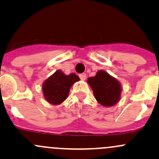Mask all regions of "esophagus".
<instances>
[{"label": "esophagus", "mask_w": 159, "mask_h": 159, "mask_svg": "<svg viewBox=\"0 0 159 159\" xmlns=\"http://www.w3.org/2000/svg\"><path fill=\"white\" fill-rule=\"evenodd\" d=\"M79 78H81V80H82V81H84V80L86 79V74H85V73L80 74L79 75Z\"/></svg>", "instance_id": "34e87169"}]
</instances>
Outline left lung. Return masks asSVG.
Here are the masks:
<instances>
[{
  "instance_id": "left-lung-1",
  "label": "left lung",
  "mask_w": 159,
  "mask_h": 159,
  "mask_svg": "<svg viewBox=\"0 0 159 159\" xmlns=\"http://www.w3.org/2000/svg\"><path fill=\"white\" fill-rule=\"evenodd\" d=\"M97 101L104 107H112L120 99L121 85L120 82L104 71H99L94 77L88 79Z\"/></svg>"
}]
</instances>
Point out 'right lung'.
Here are the masks:
<instances>
[{
  "mask_svg": "<svg viewBox=\"0 0 159 159\" xmlns=\"http://www.w3.org/2000/svg\"><path fill=\"white\" fill-rule=\"evenodd\" d=\"M79 80V77L75 73L66 75L58 70L43 83L45 99L53 105L60 104L68 97L71 85Z\"/></svg>",
  "mask_w": 159,
  "mask_h": 159,
  "instance_id": "add662e5",
  "label": "right lung"
}]
</instances>
